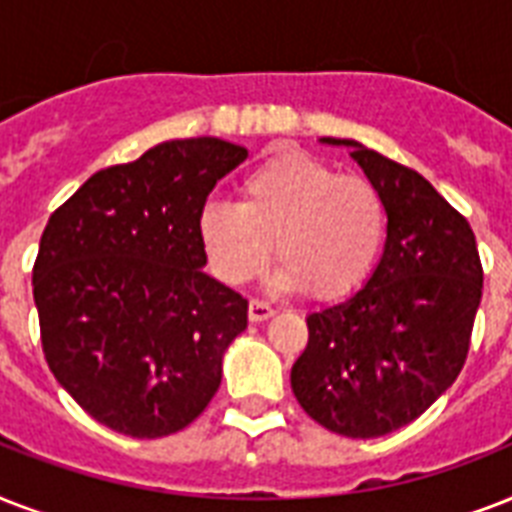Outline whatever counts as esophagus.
<instances>
[{
    "instance_id": "34e87169",
    "label": "esophagus",
    "mask_w": 512,
    "mask_h": 512,
    "mask_svg": "<svg viewBox=\"0 0 512 512\" xmlns=\"http://www.w3.org/2000/svg\"><path fill=\"white\" fill-rule=\"evenodd\" d=\"M273 308L268 303H263V300H252L249 303V321H265V319H271L273 316Z\"/></svg>"
}]
</instances>
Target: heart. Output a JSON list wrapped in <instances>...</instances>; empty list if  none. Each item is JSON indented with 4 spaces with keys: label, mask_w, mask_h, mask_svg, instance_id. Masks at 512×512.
<instances>
[{
    "label": "heart",
    "mask_w": 512,
    "mask_h": 512,
    "mask_svg": "<svg viewBox=\"0 0 512 512\" xmlns=\"http://www.w3.org/2000/svg\"><path fill=\"white\" fill-rule=\"evenodd\" d=\"M207 263L228 287L281 260L276 281L340 300L372 273L385 244L380 191L297 148H276L239 180V204L209 201L196 220Z\"/></svg>",
    "instance_id": "obj_1"
}]
</instances>
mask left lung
<instances>
[{"label":"left lung","instance_id":"obj_1","mask_svg":"<svg viewBox=\"0 0 512 512\" xmlns=\"http://www.w3.org/2000/svg\"><path fill=\"white\" fill-rule=\"evenodd\" d=\"M350 156L380 191L388 239L361 292L308 316L292 390L308 417L348 438L417 420L465 366L484 268L470 223L420 175L356 140Z\"/></svg>","mask_w":512,"mask_h":512}]
</instances>
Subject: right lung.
Instances as JSON below:
<instances>
[{
  "mask_svg": "<svg viewBox=\"0 0 512 512\" xmlns=\"http://www.w3.org/2000/svg\"><path fill=\"white\" fill-rule=\"evenodd\" d=\"M247 148L167 140L95 172L44 225L34 263L42 350L84 412L132 438L199 417L247 300L201 271L196 220Z\"/></svg>",
  "mask_w": 512,
  "mask_h": 512,
  "instance_id": "1",
  "label": "right lung"
}]
</instances>
